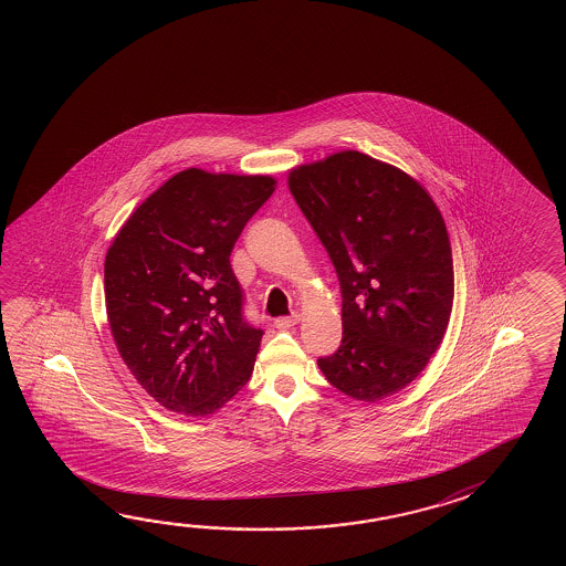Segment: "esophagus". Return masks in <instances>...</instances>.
<instances>
[{"label":"esophagus","instance_id":"obj_1","mask_svg":"<svg viewBox=\"0 0 566 566\" xmlns=\"http://www.w3.org/2000/svg\"><path fill=\"white\" fill-rule=\"evenodd\" d=\"M298 321H301V316L294 312V314H290V316L276 318V321H274V326H276L277 331H286V328H292L294 324H298Z\"/></svg>","mask_w":566,"mask_h":566}]
</instances>
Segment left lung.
<instances>
[{
    "mask_svg": "<svg viewBox=\"0 0 566 566\" xmlns=\"http://www.w3.org/2000/svg\"><path fill=\"white\" fill-rule=\"evenodd\" d=\"M289 187L343 294V340L318 367L357 401L401 391L450 323L453 258L438 206L413 177L358 150L292 169Z\"/></svg>",
    "mask_w": 566,
    "mask_h": 566,
    "instance_id": "1",
    "label": "left lung"
}]
</instances>
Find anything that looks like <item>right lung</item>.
Listing matches in <instances>:
<instances>
[{"mask_svg": "<svg viewBox=\"0 0 566 566\" xmlns=\"http://www.w3.org/2000/svg\"><path fill=\"white\" fill-rule=\"evenodd\" d=\"M276 181L185 169L150 193L104 260L116 348L150 397L206 417L250 381L264 331L243 318L231 250Z\"/></svg>", "mask_w": 566, "mask_h": 566, "instance_id": "1", "label": "right lung"}]
</instances>
